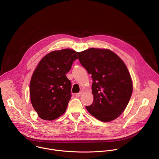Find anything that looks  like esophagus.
<instances>
[{"mask_svg": "<svg viewBox=\"0 0 159 159\" xmlns=\"http://www.w3.org/2000/svg\"><path fill=\"white\" fill-rule=\"evenodd\" d=\"M82 94V92H80V93L76 94V96H77V97H79V96H80Z\"/></svg>", "mask_w": 159, "mask_h": 159, "instance_id": "1", "label": "esophagus"}]
</instances>
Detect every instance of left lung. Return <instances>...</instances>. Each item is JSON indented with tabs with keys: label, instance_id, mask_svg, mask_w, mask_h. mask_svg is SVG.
I'll list each match as a JSON object with an SVG mask.
<instances>
[{
	"label": "left lung",
	"instance_id": "left-lung-1",
	"mask_svg": "<svg viewBox=\"0 0 159 159\" xmlns=\"http://www.w3.org/2000/svg\"><path fill=\"white\" fill-rule=\"evenodd\" d=\"M81 65L92 75L93 103L87 110L98 120L108 122L117 118L131 98L133 85L123 60L106 49L91 48L79 53Z\"/></svg>",
	"mask_w": 159,
	"mask_h": 159
}]
</instances>
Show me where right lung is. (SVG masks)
<instances>
[{
    "label": "right lung",
    "mask_w": 159,
    "mask_h": 159,
    "mask_svg": "<svg viewBox=\"0 0 159 159\" xmlns=\"http://www.w3.org/2000/svg\"><path fill=\"white\" fill-rule=\"evenodd\" d=\"M79 52L71 49L53 51L39 61L32 75L30 93L39 118L53 120L65 112L72 94V84L66 77Z\"/></svg>",
    "instance_id": "right-lung-1"
}]
</instances>
